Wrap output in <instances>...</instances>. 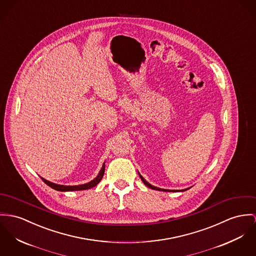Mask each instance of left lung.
Returning <instances> with one entry per match:
<instances>
[{
    "instance_id": "1",
    "label": "left lung",
    "mask_w": 256,
    "mask_h": 256,
    "mask_svg": "<svg viewBox=\"0 0 256 256\" xmlns=\"http://www.w3.org/2000/svg\"><path fill=\"white\" fill-rule=\"evenodd\" d=\"M138 174H139V176L141 178V180H142V182L147 186V187H149V188H151V189H153V190H158V191H164V192H183V191H186V190H188V189H190V188H187V189H183V190H166V189H162V188H158L156 186H153V185H151L149 182H147L143 176L138 172Z\"/></svg>"
}]
</instances>
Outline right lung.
<instances>
[{"label":"right lung","instance_id":"add662e5","mask_svg":"<svg viewBox=\"0 0 256 256\" xmlns=\"http://www.w3.org/2000/svg\"><path fill=\"white\" fill-rule=\"evenodd\" d=\"M104 172H105V162L103 164L100 172L98 174V176L96 177L94 180L86 183V184H82V185H74V186H67V185H60V184H56L52 183L42 177H40L42 179V181L48 185L50 187H52V189L56 190V191H60V192H68V191H80V190H86V189H90L94 186H96L100 182V180L102 179V177L104 176Z\"/></svg>","mask_w":256,"mask_h":256}]
</instances>
